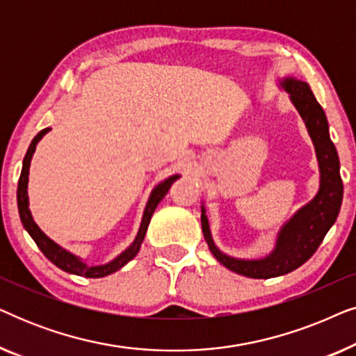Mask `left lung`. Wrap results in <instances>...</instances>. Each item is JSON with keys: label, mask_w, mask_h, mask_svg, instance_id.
<instances>
[{"label": "left lung", "mask_w": 356, "mask_h": 356, "mask_svg": "<svg viewBox=\"0 0 356 356\" xmlns=\"http://www.w3.org/2000/svg\"><path fill=\"white\" fill-rule=\"evenodd\" d=\"M280 87L289 92L291 104L303 118L309 138L314 144L321 173L319 189L316 196L282 225L274 250L261 259H238L218 250L212 240L206 207L201 206L202 233L213 257L227 269L240 275L251 277V279H270V277L285 275L303 266L314 254L330 227L337 220L343 197L337 149L330 140L327 118H325L323 106L318 104L308 82L295 79V77H285L280 81Z\"/></svg>", "instance_id": "8db88e82"}]
</instances>
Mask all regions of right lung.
Returning a JSON list of instances; mask_svg holds the SVG:
<instances>
[{"label":"right lung","instance_id":"obj_1","mask_svg":"<svg viewBox=\"0 0 356 356\" xmlns=\"http://www.w3.org/2000/svg\"><path fill=\"white\" fill-rule=\"evenodd\" d=\"M48 131H50V128L42 129L40 133H38L35 138L32 139V143H31V145H29L27 154H26V157H24V162H22V172H21V178H19V184H17V207H19V216H21L22 225L27 230L29 235L32 236V240L37 243V246L40 248V251L43 252V254H45L56 267H60L61 270L70 272V274H74V275L89 277V279H100V277L113 274V272L120 270L121 267L128 264V262L133 259V257H136V254L139 252L154 211L157 209L159 202L165 197V194L168 193L170 186H172V184L179 178V175H172V177H168L167 179H163V181H160L157 186L152 189V193H150V196H149V201H147V204H145L143 220H140L139 232H138V235H136L134 241L131 243V245L126 248L121 254L116 256L115 259H111L110 262H106V264L89 266V264H86L81 257L72 254V252H70L67 250H65V248H61L60 245H58V243L53 241L51 238H48L45 233L40 230V227L33 222L31 209H29V194H27L29 168H31V160H32L33 152H35L38 140H40L43 136L48 133Z\"/></svg>","mask_w":356,"mask_h":356}]
</instances>
